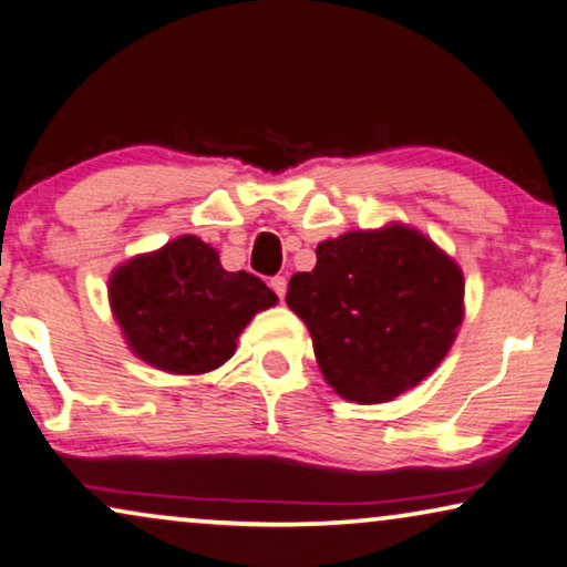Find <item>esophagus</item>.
<instances>
[{
  "label": "esophagus",
  "mask_w": 567,
  "mask_h": 567,
  "mask_svg": "<svg viewBox=\"0 0 567 567\" xmlns=\"http://www.w3.org/2000/svg\"><path fill=\"white\" fill-rule=\"evenodd\" d=\"M269 285H271V290L277 292V298L282 300V298H285V292H288V279L277 275V277H271V279H269Z\"/></svg>",
  "instance_id": "34e87169"
}]
</instances>
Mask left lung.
I'll list each match as a JSON object with an SVG mask.
<instances>
[{
  "label": "left lung",
  "mask_w": 567,
  "mask_h": 567,
  "mask_svg": "<svg viewBox=\"0 0 567 567\" xmlns=\"http://www.w3.org/2000/svg\"><path fill=\"white\" fill-rule=\"evenodd\" d=\"M329 386L360 404L417 386L454 344L464 277L422 233L389 225L316 246V267L290 279Z\"/></svg>",
  "instance_id": "left-lung-1"
}]
</instances>
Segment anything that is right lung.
I'll use <instances>...</instances> for the list:
<instances>
[{
	"instance_id": "1",
	"label": "right lung",
	"mask_w": 567,
	"mask_h": 567,
	"mask_svg": "<svg viewBox=\"0 0 567 567\" xmlns=\"http://www.w3.org/2000/svg\"><path fill=\"white\" fill-rule=\"evenodd\" d=\"M109 292L132 350L161 371L184 375L220 368L246 323L277 303L259 277L225 271L215 248L196 236L121 264Z\"/></svg>"
}]
</instances>
